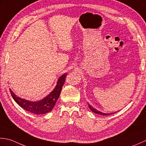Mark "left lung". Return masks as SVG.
<instances>
[{
	"instance_id": "left-lung-1",
	"label": "left lung",
	"mask_w": 146,
	"mask_h": 146,
	"mask_svg": "<svg viewBox=\"0 0 146 146\" xmlns=\"http://www.w3.org/2000/svg\"><path fill=\"white\" fill-rule=\"evenodd\" d=\"M88 106H89V108H90V109L92 111H93V112L95 113H98V114L102 115H109L112 114V113H104L101 112V111H100L97 110H96L95 108H93V107H92L90 105H89V104H88Z\"/></svg>"
}]
</instances>
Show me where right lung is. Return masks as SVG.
I'll return each instance as SVG.
<instances>
[{
	"label": "right lung",
	"mask_w": 146,
	"mask_h": 146,
	"mask_svg": "<svg viewBox=\"0 0 146 146\" xmlns=\"http://www.w3.org/2000/svg\"><path fill=\"white\" fill-rule=\"evenodd\" d=\"M67 74H64L58 79L57 84L51 93L43 98V100L38 102H29V101L23 100L22 98L17 97L11 90L10 92L12 97L15 102L22 107L25 110L29 111L36 115L44 114L50 111L54 107L56 102L60 96L62 86H63Z\"/></svg>",
	"instance_id": "1"
}]
</instances>
